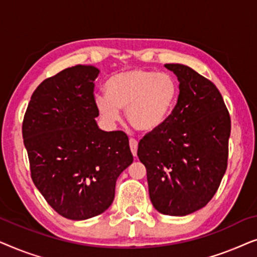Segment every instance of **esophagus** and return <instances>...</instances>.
<instances>
[{"instance_id":"obj_1","label":"esophagus","mask_w":257,"mask_h":257,"mask_svg":"<svg viewBox=\"0 0 257 257\" xmlns=\"http://www.w3.org/2000/svg\"><path fill=\"white\" fill-rule=\"evenodd\" d=\"M130 149H131V152L135 157H137V150H138V142L136 139L131 138L130 139Z\"/></svg>"}]
</instances>
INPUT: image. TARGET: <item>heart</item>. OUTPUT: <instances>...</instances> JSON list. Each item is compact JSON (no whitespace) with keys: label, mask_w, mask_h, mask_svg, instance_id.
I'll return each instance as SVG.
<instances>
[{"label":"heart","mask_w":257,"mask_h":257,"mask_svg":"<svg viewBox=\"0 0 257 257\" xmlns=\"http://www.w3.org/2000/svg\"><path fill=\"white\" fill-rule=\"evenodd\" d=\"M106 93H97L93 103L105 124L114 125L126 110L130 125L139 132H153L164 125L173 111L178 85L168 73L132 69L107 80Z\"/></svg>","instance_id":"b5f03b06"}]
</instances>
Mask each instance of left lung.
Masks as SVG:
<instances>
[{
    "label": "left lung",
    "mask_w": 257,
    "mask_h": 257,
    "mask_svg": "<svg viewBox=\"0 0 257 257\" xmlns=\"http://www.w3.org/2000/svg\"><path fill=\"white\" fill-rule=\"evenodd\" d=\"M179 80V97L164 125L138 145L154 208L185 216L205 207L227 170L230 117L216 86L182 64H165Z\"/></svg>",
    "instance_id": "1"
}]
</instances>
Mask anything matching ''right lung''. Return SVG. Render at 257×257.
<instances>
[{
    "mask_svg": "<svg viewBox=\"0 0 257 257\" xmlns=\"http://www.w3.org/2000/svg\"><path fill=\"white\" fill-rule=\"evenodd\" d=\"M99 70L76 65L43 80L24 114L31 179L59 215L86 220L104 213L115 181L133 161L122 131L98 127L93 103Z\"/></svg>",
    "mask_w": 257,
    "mask_h": 257,
    "instance_id": "right-lung-1",
    "label": "right lung"
}]
</instances>
